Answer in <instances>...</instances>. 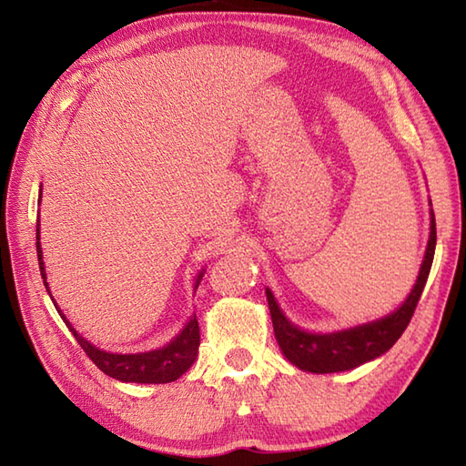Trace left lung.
Returning <instances> with one entry per match:
<instances>
[{
	"instance_id": "1",
	"label": "left lung",
	"mask_w": 466,
	"mask_h": 466,
	"mask_svg": "<svg viewBox=\"0 0 466 466\" xmlns=\"http://www.w3.org/2000/svg\"><path fill=\"white\" fill-rule=\"evenodd\" d=\"M434 246H437V222H434L432 214L427 254H424L419 280L414 284L409 299L404 300V304L397 312L384 316V319L370 324L354 326L350 330L332 334H312L296 329L294 324L284 319V314L280 312L279 304H276L272 292L266 289L274 334L286 359L302 370L326 374L356 369V366L384 354L400 339V334L407 330L412 314L417 310V304L420 300V294L424 290V284H427L432 266Z\"/></svg>"
}]
</instances>
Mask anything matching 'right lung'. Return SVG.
I'll use <instances>...</instances> for the list:
<instances>
[{
  "mask_svg": "<svg viewBox=\"0 0 466 466\" xmlns=\"http://www.w3.org/2000/svg\"><path fill=\"white\" fill-rule=\"evenodd\" d=\"M35 234H37L35 248H37L39 272H42V279H44V284L47 289L46 268H44V260H42V248H39V224H37ZM200 279H202V274L198 276V282H200ZM57 312L64 319V322L67 324V329L72 330V334L76 336L77 344H80L84 352L87 354V359H90L104 374L112 376V379H116V380L142 382V384L174 382L176 379H180V376L187 369H190L198 356V346H200V326H198L196 316L186 324V329L180 332V336H176L170 344L164 346V349H160V350L142 352V354H112V352H104L100 349H96V346H92L86 339H82V336L76 332V329H72V324L66 320L62 310H57Z\"/></svg>",
  "mask_w": 466,
  "mask_h": 466,
  "instance_id": "obj_1",
  "label": "right lung"
}]
</instances>
